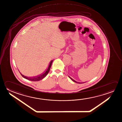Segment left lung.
Here are the masks:
<instances>
[{
  "label": "left lung",
  "mask_w": 122,
  "mask_h": 122,
  "mask_svg": "<svg viewBox=\"0 0 122 122\" xmlns=\"http://www.w3.org/2000/svg\"><path fill=\"white\" fill-rule=\"evenodd\" d=\"M69 76V77L70 78V79H71V80H72V81H73V82H76V83H80V84H81V83H85V82H76V81L75 80H73L72 78H71V77L70 76Z\"/></svg>",
  "instance_id": "obj_1"
}]
</instances>
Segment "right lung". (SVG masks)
<instances>
[{
  "label": "right lung",
  "instance_id": "right-lung-1",
  "mask_svg": "<svg viewBox=\"0 0 122 122\" xmlns=\"http://www.w3.org/2000/svg\"><path fill=\"white\" fill-rule=\"evenodd\" d=\"M53 60L51 61L46 71L44 73H42V74H40L39 76H35V77H27V76H26L22 75V74L20 72V73L21 75L23 77L25 78L27 80H30L32 81H40V80H42L48 74V73H49V71H50V69L52 63L53 62Z\"/></svg>",
  "mask_w": 122,
  "mask_h": 122
}]
</instances>
